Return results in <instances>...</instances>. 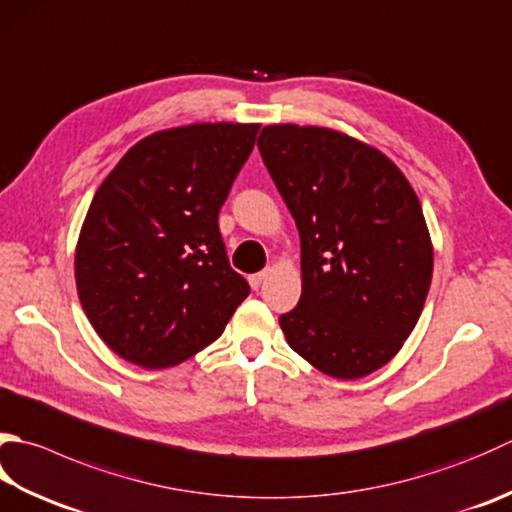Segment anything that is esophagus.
<instances>
[{
  "instance_id": "esophagus-1",
  "label": "esophagus",
  "mask_w": 512,
  "mask_h": 512,
  "mask_svg": "<svg viewBox=\"0 0 512 512\" xmlns=\"http://www.w3.org/2000/svg\"><path fill=\"white\" fill-rule=\"evenodd\" d=\"M268 279V270H262V273H255V275H250L248 277V282H250V286H253L255 290H259L264 286V282Z\"/></svg>"
}]
</instances>
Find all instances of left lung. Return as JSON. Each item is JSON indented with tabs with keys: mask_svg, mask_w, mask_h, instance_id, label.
Listing matches in <instances>:
<instances>
[{
	"mask_svg": "<svg viewBox=\"0 0 512 512\" xmlns=\"http://www.w3.org/2000/svg\"><path fill=\"white\" fill-rule=\"evenodd\" d=\"M257 146L302 242V297L279 317L288 346L328 377L375 373L413 333L433 277L413 186L333 128L264 126Z\"/></svg>",
	"mask_w": 512,
	"mask_h": 512,
	"instance_id": "obj_1",
	"label": "left lung"
}]
</instances>
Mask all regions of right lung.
Wrapping results in <instances>:
<instances>
[{
	"label": "right lung",
	"mask_w": 512,
	"mask_h": 512,
	"mask_svg": "<svg viewBox=\"0 0 512 512\" xmlns=\"http://www.w3.org/2000/svg\"><path fill=\"white\" fill-rule=\"evenodd\" d=\"M259 124H188L144 137L97 188L75 248L88 322L126 362L168 368L224 333L250 293L228 264L219 208Z\"/></svg>",
	"instance_id": "obj_1"
}]
</instances>
